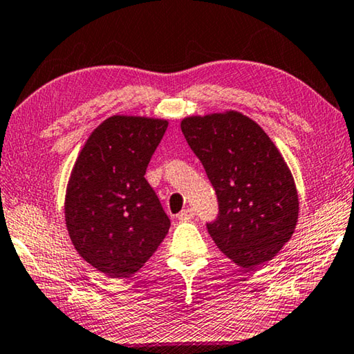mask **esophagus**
<instances>
[{"mask_svg": "<svg viewBox=\"0 0 354 354\" xmlns=\"http://www.w3.org/2000/svg\"><path fill=\"white\" fill-rule=\"evenodd\" d=\"M193 216H194V210L192 207H188V209H183L180 214H178V220L187 221V220H192Z\"/></svg>", "mask_w": 354, "mask_h": 354, "instance_id": "34e87169", "label": "esophagus"}]
</instances>
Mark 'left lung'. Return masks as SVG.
I'll list each match as a JSON object with an SVG mask.
<instances>
[{"label": "left lung", "mask_w": 354, "mask_h": 354, "mask_svg": "<svg viewBox=\"0 0 354 354\" xmlns=\"http://www.w3.org/2000/svg\"><path fill=\"white\" fill-rule=\"evenodd\" d=\"M182 133L218 201V215L205 223L210 237L241 268L268 263L291 239L299 210L295 180L280 151L239 112L188 117Z\"/></svg>", "instance_id": "obj_1"}]
</instances>
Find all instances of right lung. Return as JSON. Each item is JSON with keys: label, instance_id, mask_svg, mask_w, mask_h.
Wrapping results in <instances>:
<instances>
[{"label": "right lung", "instance_id": "1", "mask_svg": "<svg viewBox=\"0 0 354 354\" xmlns=\"http://www.w3.org/2000/svg\"><path fill=\"white\" fill-rule=\"evenodd\" d=\"M166 120L115 115L101 123L75 161L66 226L86 263L112 279L133 275L169 231L171 220L145 180Z\"/></svg>", "mask_w": 354, "mask_h": 354}]
</instances>
